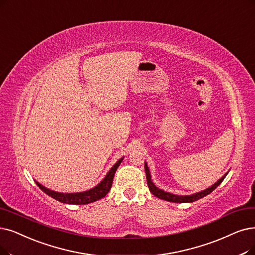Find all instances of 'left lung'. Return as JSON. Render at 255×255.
Here are the masks:
<instances>
[{"label": "left lung", "instance_id": "1", "mask_svg": "<svg viewBox=\"0 0 255 255\" xmlns=\"http://www.w3.org/2000/svg\"><path fill=\"white\" fill-rule=\"evenodd\" d=\"M144 168H145V174H146V181H147V185H148V188L150 190V192L152 193V195L156 196L157 198L159 199H162V200H165V201H168V202H174V203H191V202H195V201H198L199 199H202L203 197H205L207 195H209L210 192H212L213 190H215L221 183L223 182V180L225 179V177L227 176L224 175L216 184H213L211 187L207 188L206 190H203L201 192H198V193H195V195H191V196H176V195H172V193H169V192H166L164 190L162 189H159L157 186H155L154 183L151 182V179H150V174H149V170H148V167L146 165V163L144 164Z\"/></svg>", "mask_w": 255, "mask_h": 255}]
</instances>
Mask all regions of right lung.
Segmentation results:
<instances>
[{
    "label": "right lung",
    "instance_id": "add662e5",
    "mask_svg": "<svg viewBox=\"0 0 255 255\" xmlns=\"http://www.w3.org/2000/svg\"><path fill=\"white\" fill-rule=\"evenodd\" d=\"M124 160V158H121L120 160L117 161L116 164L111 168L109 171V174L106 176V178L101 181L97 186L94 188L90 189L88 191L84 192H78V193H60L56 192L53 190H50L43 185H40L38 182H36L37 186L42 189L45 193H47L48 196L51 198H53L62 203H66V204H74V205H84V204H89V203L95 202L101 198H104L107 193L110 191L112 184H113V179L114 175L120 165V163Z\"/></svg>",
    "mask_w": 255,
    "mask_h": 255
}]
</instances>
